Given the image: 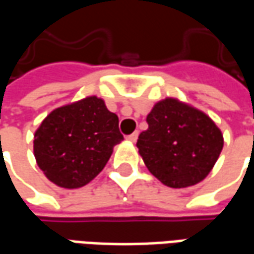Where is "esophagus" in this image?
Listing matches in <instances>:
<instances>
[{
    "label": "esophagus",
    "mask_w": 254,
    "mask_h": 254,
    "mask_svg": "<svg viewBox=\"0 0 254 254\" xmlns=\"http://www.w3.org/2000/svg\"><path fill=\"white\" fill-rule=\"evenodd\" d=\"M138 137V132H133L132 134H129V136H127V140H129V141H132V143H134L136 140H137Z\"/></svg>",
    "instance_id": "esophagus-1"
}]
</instances>
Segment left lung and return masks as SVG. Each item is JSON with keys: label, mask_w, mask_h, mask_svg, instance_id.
Wrapping results in <instances>:
<instances>
[{"label": "left lung", "mask_w": 254, "mask_h": 254, "mask_svg": "<svg viewBox=\"0 0 254 254\" xmlns=\"http://www.w3.org/2000/svg\"><path fill=\"white\" fill-rule=\"evenodd\" d=\"M148 129L140 133L137 148L147 169L170 188L202 181L223 148V136L202 111L167 98L147 116Z\"/></svg>", "instance_id": "8db88e82"}]
</instances>
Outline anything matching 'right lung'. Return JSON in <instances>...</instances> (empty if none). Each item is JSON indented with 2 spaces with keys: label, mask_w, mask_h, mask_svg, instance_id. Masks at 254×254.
I'll use <instances>...</instances> for the list:
<instances>
[{
  "label": "right lung",
  "mask_w": 254,
  "mask_h": 254,
  "mask_svg": "<svg viewBox=\"0 0 254 254\" xmlns=\"http://www.w3.org/2000/svg\"><path fill=\"white\" fill-rule=\"evenodd\" d=\"M122 140L118 117L103 100L89 96L58 107L43 120L34 136V154L50 181L74 189L103 170Z\"/></svg>",
  "instance_id": "1"
}]
</instances>
